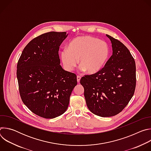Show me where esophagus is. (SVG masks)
I'll return each instance as SVG.
<instances>
[{"instance_id":"esophagus-1","label":"esophagus","mask_w":151,"mask_h":151,"mask_svg":"<svg viewBox=\"0 0 151 151\" xmlns=\"http://www.w3.org/2000/svg\"><path fill=\"white\" fill-rule=\"evenodd\" d=\"M77 82H78V83H79L80 82V80H81V76H77Z\"/></svg>"}]
</instances>
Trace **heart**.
I'll return each instance as SVG.
<instances>
[{
    "mask_svg": "<svg viewBox=\"0 0 151 151\" xmlns=\"http://www.w3.org/2000/svg\"><path fill=\"white\" fill-rule=\"evenodd\" d=\"M109 56V48L105 42L89 36H82L73 39L68 48L60 52L63 66L66 70L72 72L78 64L81 71L94 75L105 66Z\"/></svg>",
    "mask_w": 151,
    "mask_h": 151,
    "instance_id": "heart-1",
    "label": "heart"
}]
</instances>
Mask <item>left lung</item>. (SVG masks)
<instances>
[{"mask_svg":"<svg viewBox=\"0 0 151 151\" xmlns=\"http://www.w3.org/2000/svg\"><path fill=\"white\" fill-rule=\"evenodd\" d=\"M106 36L112 44V56L101 70L80 81L88 108L101 117L121 112L133 96L136 83L135 61L130 51L119 40Z\"/></svg>","mask_w":151,"mask_h":151,"instance_id":"left-lung-1","label":"left lung"}]
</instances>
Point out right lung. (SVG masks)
I'll list each match as a JSON object with an SVG mask.
<instances>
[{"label": "right lung", "instance_id": "right-lung-1", "mask_svg": "<svg viewBox=\"0 0 151 151\" xmlns=\"http://www.w3.org/2000/svg\"><path fill=\"white\" fill-rule=\"evenodd\" d=\"M67 32H51L32 40L17 64V78L24 104L36 115L52 119L68 109L77 85L75 74L60 66L59 47Z\"/></svg>", "mask_w": 151, "mask_h": 151}]
</instances>
